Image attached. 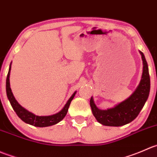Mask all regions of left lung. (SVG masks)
Here are the masks:
<instances>
[{"label":"left lung","instance_id":"obj_1","mask_svg":"<svg viewBox=\"0 0 157 157\" xmlns=\"http://www.w3.org/2000/svg\"><path fill=\"white\" fill-rule=\"evenodd\" d=\"M142 56L144 69L141 81L134 92L121 103L114 108L108 110H100L94 105L92 97L90 99V105L96 120L105 126L120 127L130 123L134 120L145 105L150 89V78L148 66L144 53Z\"/></svg>","mask_w":157,"mask_h":157}]
</instances>
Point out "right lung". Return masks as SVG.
<instances>
[{"instance_id": "right-lung-1", "label": "right lung", "mask_w": 157, "mask_h": 157, "mask_svg": "<svg viewBox=\"0 0 157 157\" xmlns=\"http://www.w3.org/2000/svg\"><path fill=\"white\" fill-rule=\"evenodd\" d=\"M10 69H11V63H10L8 74H7V80H6V91H7V95L9 101H10L12 108H13L16 114H17L18 117L23 121H24L26 124H29L30 125H33V126L43 128V127H49L56 124L59 123V122L61 121L64 118L65 116L67 114L69 105H70V103L72 99H73L74 96L75 95L76 91L74 92V94L71 96V98L69 99V101L66 104L64 108L59 113L50 116H36L35 114H32L31 112H29L28 111H26L25 108H24L21 105H20L18 104V102L17 101L16 99H15V98L13 97V94L11 91V88L10 87V79H9V78H10Z\"/></svg>"}]
</instances>
